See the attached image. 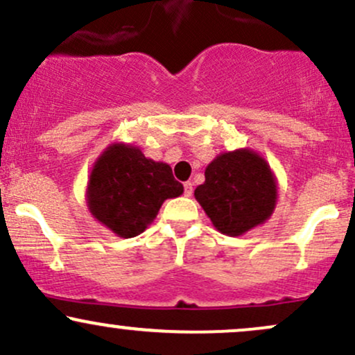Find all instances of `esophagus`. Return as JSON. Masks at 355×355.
<instances>
[{"label":"esophagus","instance_id":"34e87169","mask_svg":"<svg viewBox=\"0 0 355 355\" xmlns=\"http://www.w3.org/2000/svg\"><path fill=\"white\" fill-rule=\"evenodd\" d=\"M183 193H185V197H190V195L193 193V183L191 182L183 183Z\"/></svg>","mask_w":355,"mask_h":355}]
</instances>
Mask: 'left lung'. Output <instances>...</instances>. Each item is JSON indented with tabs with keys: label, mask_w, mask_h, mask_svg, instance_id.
Listing matches in <instances>:
<instances>
[{
	"label": "left lung",
	"mask_w": 355,
	"mask_h": 355,
	"mask_svg": "<svg viewBox=\"0 0 355 355\" xmlns=\"http://www.w3.org/2000/svg\"><path fill=\"white\" fill-rule=\"evenodd\" d=\"M217 230L242 235L270 217L275 207L274 175L263 158L250 150L222 153L205 170V183L195 189Z\"/></svg>",
	"instance_id": "1"
}]
</instances>
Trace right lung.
<instances>
[{"instance_id":"right-lung-1","label":"right lung","mask_w":355,"mask_h":355,"mask_svg":"<svg viewBox=\"0 0 355 355\" xmlns=\"http://www.w3.org/2000/svg\"><path fill=\"white\" fill-rule=\"evenodd\" d=\"M183 193L166 164L145 158L132 145H112L93 166L88 207L93 217L123 239L137 237L166 198Z\"/></svg>"}]
</instances>
